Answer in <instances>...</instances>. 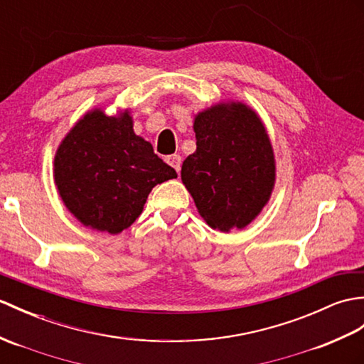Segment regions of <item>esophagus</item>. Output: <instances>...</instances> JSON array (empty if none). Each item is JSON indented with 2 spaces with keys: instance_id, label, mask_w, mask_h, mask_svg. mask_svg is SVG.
<instances>
[{
  "instance_id": "34e87169",
  "label": "esophagus",
  "mask_w": 364,
  "mask_h": 364,
  "mask_svg": "<svg viewBox=\"0 0 364 364\" xmlns=\"http://www.w3.org/2000/svg\"><path fill=\"white\" fill-rule=\"evenodd\" d=\"M166 161L168 166H172L175 168L176 173H180V171H181V156L180 155H168L166 158Z\"/></svg>"
}]
</instances>
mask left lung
I'll list each match as a JSON object with an SVG mask.
<instances>
[{"instance_id": "1", "label": "left lung", "mask_w": 364, "mask_h": 364, "mask_svg": "<svg viewBox=\"0 0 364 364\" xmlns=\"http://www.w3.org/2000/svg\"><path fill=\"white\" fill-rule=\"evenodd\" d=\"M197 150L183 161L181 181L213 230H243L262 213L276 183L265 124L250 105L220 100L193 117Z\"/></svg>"}]
</instances>
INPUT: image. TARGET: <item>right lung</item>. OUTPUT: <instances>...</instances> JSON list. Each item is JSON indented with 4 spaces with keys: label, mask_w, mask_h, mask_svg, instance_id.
I'll return each mask as SVG.
<instances>
[{
    "label": "right lung",
    "mask_w": 364,
    "mask_h": 364,
    "mask_svg": "<svg viewBox=\"0 0 364 364\" xmlns=\"http://www.w3.org/2000/svg\"><path fill=\"white\" fill-rule=\"evenodd\" d=\"M176 178L151 144L133 130L125 108H92L58 144L54 183L66 209L87 228L119 234L141 215L150 191Z\"/></svg>",
    "instance_id": "add662e5"
}]
</instances>
